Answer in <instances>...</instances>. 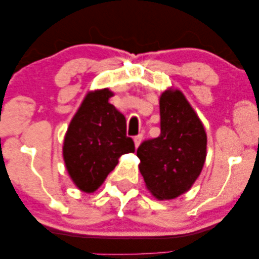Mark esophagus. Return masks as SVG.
Wrapping results in <instances>:
<instances>
[{"mask_svg": "<svg viewBox=\"0 0 259 259\" xmlns=\"http://www.w3.org/2000/svg\"><path fill=\"white\" fill-rule=\"evenodd\" d=\"M142 139H144V135H142V134H139V135H136L135 138H134V142H135V147L136 148L140 146V144H141Z\"/></svg>", "mask_w": 259, "mask_h": 259, "instance_id": "esophagus-1", "label": "esophagus"}]
</instances>
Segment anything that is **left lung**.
Returning <instances> with one entry per match:
<instances>
[{"mask_svg":"<svg viewBox=\"0 0 259 259\" xmlns=\"http://www.w3.org/2000/svg\"><path fill=\"white\" fill-rule=\"evenodd\" d=\"M160 135L138 148L140 173L157 200H173L195 183L207 154V135L183 92L167 90L159 99Z\"/></svg>","mask_w":259,"mask_h":259,"instance_id":"obj_1","label":"left lung"}]
</instances>
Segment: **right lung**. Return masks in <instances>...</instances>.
Wrapping results in <instances>:
<instances>
[{
    "label": "right lung",
    "instance_id": "1",
    "mask_svg": "<svg viewBox=\"0 0 259 259\" xmlns=\"http://www.w3.org/2000/svg\"><path fill=\"white\" fill-rule=\"evenodd\" d=\"M112 96L108 89L89 92L64 138L65 168L73 183L89 194L102 185L121 154L135 151L126 136L125 117L108 102Z\"/></svg>",
    "mask_w": 259,
    "mask_h": 259
}]
</instances>
